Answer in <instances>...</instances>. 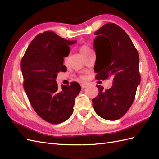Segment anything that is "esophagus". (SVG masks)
<instances>
[{
  "mask_svg": "<svg viewBox=\"0 0 159 159\" xmlns=\"http://www.w3.org/2000/svg\"><path fill=\"white\" fill-rule=\"evenodd\" d=\"M80 86H81V87H82V89H84L87 87V83H82V84H80Z\"/></svg>",
  "mask_w": 159,
  "mask_h": 159,
  "instance_id": "obj_1",
  "label": "esophagus"
}]
</instances>
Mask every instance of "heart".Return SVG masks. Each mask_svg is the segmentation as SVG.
Instances as JSON below:
<instances>
[{
  "mask_svg": "<svg viewBox=\"0 0 159 159\" xmlns=\"http://www.w3.org/2000/svg\"><path fill=\"white\" fill-rule=\"evenodd\" d=\"M80 52L81 54H83V56H84V55L89 54V52H91L92 51H91V49L89 48V46H86V45H83V46H82L80 48Z\"/></svg>",
  "mask_w": 159,
  "mask_h": 159,
  "instance_id": "1",
  "label": "heart"
}]
</instances>
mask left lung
Returning a JSON list of instances; mask_svg holds the SVG:
<instances>
[{"mask_svg": "<svg viewBox=\"0 0 159 159\" xmlns=\"http://www.w3.org/2000/svg\"><path fill=\"white\" fill-rule=\"evenodd\" d=\"M95 35V78L105 80L112 76L113 85L106 90L97 85L99 94L92 99L93 106L102 118L117 120L125 115L135 99L140 83L139 56L128 35L115 23H106Z\"/></svg>", "mask_w": 159, "mask_h": 159, "instance_id": "left-lung-1", "label": "left lung"}]
</instances>
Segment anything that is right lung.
Here are the masks:
<instances>
[{"label":"right lung","mask_w":159,"mask_h":159,"mask_svg":"<svg viewBox=\"0 0 159 159\" xmlns=\"http://www.w3.org/2000/svg\"><path fill=\"white\" fill-rule=\"evenodd\" d=\"M76 41L60 38L52 31L38 34L31 41L21 62L23 87L32 107L49 123L58 124L71 116L80 84L70 86L56 82L57 74L66 71L64 58L70 53L69 46Z\"/></svg>","instance_id":"right-lung-1"}]
</instances>
